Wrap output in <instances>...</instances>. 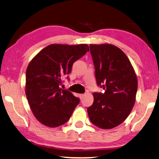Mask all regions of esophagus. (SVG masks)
<instances>
[{
    "label": "esophagus",
    "instance_id": "34e87169",
    "mask_svg": "<svg viewBox=\"0 0 159 159\" xmlns=\"http://www.w3.org/2000/svg\"><path fill=\"white\" fill-rule=\"evenodd\" d=\"M85 96V94H84V93H82V94H80V98H83Z\"/></svg>",
    "mask_w": 159,
    "mask_h": 159
}]
</instances>
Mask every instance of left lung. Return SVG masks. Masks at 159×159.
Returning <instances> with one entry per match:
<instances>
[{
  "label": "left lung",
  "mask_w": 159,
  "mask_h": 159,
  "mask_svg": "<svg viewBox=\"0 0 159 159\" xmlns=\"http://www.w3.org/2000/svg\"><path fill=\"white\" fill-rule=\"evenodd\" d=\"M98 86L104 93H93V103L87 111L91 122L102 129L122 123L135 102L138 80L126 55L112 44H90Z\"/></svg>",
  "instance_id": "left-lung-1"
}]
</instances>
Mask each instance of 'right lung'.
<instances>
[{
  "instance_id": "obj_1",
  "label": "right lung",
  "mask_w": 159,
  "mask_h": 159,
  "mask_svg": "<svg viewBox=\"0 0 159 159\" xmlns=\"http://www.w3.org/2000/svg\"><path fill=\"white\" fill-rule=\"evenodd\" d=\"M89 50L86 44H50L30 62L26 72V95L33 114L46 126L55 127L68 121L80 99L60 89L73 65Z\"/></svg>"
}]
</instances>
